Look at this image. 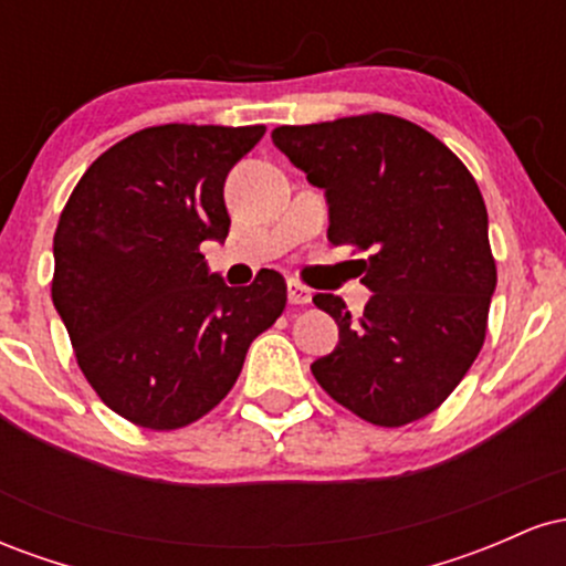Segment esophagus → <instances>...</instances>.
Segmentation results:
<instances>
[{"label":"esophagus","instance_id":"34e87169","mask_svg":"<svg viewBox=\"0 0 566 566\" xmlns=\"http://www.w3.org/2000/svg\"><path fill=\"white\" fill-rule=\"evenodd\" d=\"M287 297L292 305H305L311 303V290L303 287L301 282H287Z\"/></svg>","mask_w":566,"mask_h":566}]
</instances>
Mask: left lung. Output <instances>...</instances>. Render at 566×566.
<instances>
[{
    "label": "left lung",
    "instance_id": "8db88e82",
    "mask_svg": "<svg viewBox=\"0 0 566 566\" xmlns=\"http://www.w3.org/2000/svg\"><path fill=\"white\" fill-rule=\"evenodd\" d=\"M271 138L324 188L329 242L369 252L359 319L337 295H314L340 343L311 373L373 426L426 418L482 350L497 284L476 180L428 129L391 114L284 125Z\"/></svg>",
    "mask_w": 566,
    "mask_h": 566
}]
</instances>
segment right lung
Wrapping results in <instances>:
<instances>
[{"instance_id": "right-lung-1", "label": "right lung", "mask_w": 566, "mask_h": 566, "mask_svg": "<svg viewBox=\"0 0 566 566\" xmlns=\"http://www.w3.org/2000/svg\"><path fill=\"white\" fill-rule=\"evenodd\" d=\"M263 133L146 127L103 151L63 207L53 303L84 378L129 423L175 431L210 412L282 316L279 271L233 290L199 252L229 237L226 178Z\"/></svg>"}]
</instances>
